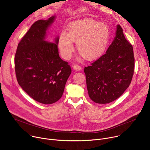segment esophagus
Wrapping results in <instances>:
<instances>
[{
  "label": "esophagus",
  "instance_id": "esophagus-1",
  "mask_svg": "<svg viewBox=\"0 0 150 150\" xmlns=\"http://www.w3.org/2000/svg\"><path fill=\"white\" fill-rule=\"evenodd\" d=\"M73 68L75 71H80L81 69V67L78 65V64H75V65H74Z\"/></svg>",
  "mask_w": 150,
  "mask_h": 150
}]
</instances>
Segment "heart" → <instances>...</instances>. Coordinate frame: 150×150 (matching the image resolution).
Listing matches in <instances>:
<instances>
[{
	"instance_id": "1",
	"label": "heart",
	"mask_w": 150,
	"mask_h": 150,
	"mask_svg": "<svg viewBox=\"0 0 150 150\" xmlns=\"http://www.w3.org/2000/svg\"><path fill=\"white\" fill-rule=\"evenodd\" d=\"M110 29L105 24L92 18H85L71 23L68 33L62 32L58 47L62 57L69 59L74 50L73 42L83 59L93 61L101 57L108 47Z\"/></svg>"
}]
</instances>
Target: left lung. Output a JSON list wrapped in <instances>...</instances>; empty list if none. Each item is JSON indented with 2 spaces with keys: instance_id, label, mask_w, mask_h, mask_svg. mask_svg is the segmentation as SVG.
Returning <instances> with one entry per match:
<instances>
[{
  "instance_id": "left-lung-1",
  "label": "left lung",
  "mask_w": 150,
  "mask_h": 150,
  "mask_svg": "<svg viewBox=\"0 0 150 150\" xmlns=\"http://www.w3.org/2000/svg\"><path fill=\"white\" fill-rule=\"evenodd\" d=\"M134 65L133 47L117 25L116 37L105 53L84 68L90 98L98 104L118 98L129 86Z\"/></svg>"
}]
</instances>
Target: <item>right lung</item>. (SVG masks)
I'll return each instance as SVG.
<instances>
[{
  "instance_id": "1",
  "label": "right lung",
  "mask_w": 150,
  "mask_h": 150,
  "mask_svg": "<svg viewBox=\"0 0 150 150\" xmlns=\"http://www.w3.org/2000/svg\"><path fill=\"white\" fill-rule=\"evenodd\" d=\"M54 19L53 16L35 22L19 42L15 57L19 85L32 98L45 104L62 97L72 72L68 63L59 57V37L55 43L45 40Z\"/></svg>"
}]
</instances>
